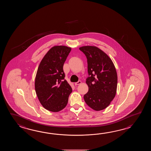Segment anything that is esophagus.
<instances>
[{
  "label": "esophagus",
  "instance_id": "esophagus-1",
  "mask_svg": "<svg viewBox=\"0 0 151 151\" xmlns=\"http://www.w3.org/2000/svg\"><path fill=\"white\" fill-rule=\"evenodd\" d=\"M81 81H80V80H79L78 81H77V82H76V83H75V85H80V84H81Z\"/></svg>",
  "mask_w": 151,
  "mask_h": 151
}]
</instances>
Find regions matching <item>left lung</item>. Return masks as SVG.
Wrapping results in <instances>:
<instances>
[{
  "mask_svg": "<svg viewBox=\"0 0 151 151\" xmlns=\"http://www.w3.org/2000/svg\"><path fill=\"white\" fill-rule=\"evenodd\" d=\"M87 60L88 91L83 96L87 105L95 111L106 109L116 96L118 77L111 58L96 46L79 48Z\"/></svg>",
  "mask_w": 151,
  "mask_h": 151,
  "instance_id": "obj_1",
  "label": "left lung"
}]
</instances>
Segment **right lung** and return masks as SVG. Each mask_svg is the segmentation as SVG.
Listing matches in <instances>:
<instances>
[{"mask_svg": "<svg viewBox=\"0 0 151 151\" xmlns=\"http://www.w3.org/2000/svg\"><path fill=\"white\" fill-rule=\"evenodd\" d=\"M71 47L55 46L42 58L35 79V90L45 109L57 112L67 105L72 89L65 80L63 66Z\"/></svg>", "mask_w": 151, "mask_h": 151, "instance_id": "add662e5", "label": "right lung"}]
</instances>
